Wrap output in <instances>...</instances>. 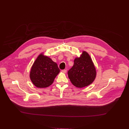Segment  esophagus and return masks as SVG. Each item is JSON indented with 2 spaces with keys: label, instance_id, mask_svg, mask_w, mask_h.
I'll list each match as a JSON object with an SVG mask.
<instances>
[{
  "label": "esophagus",
  "instance_id": "obj_1",
  "mask_svg": "<svg viewBox=\"0 0 129 129\" xmlns=\"http://www.w3.org/2000/svg\"><path fill=\"white\" fill-rule=\"evenodd\" d=\"M61 72H62V73H66V72H67V70H62L61 71Z\"/></svg>",
  "mask_w": 129,
  "mask_h": 129
}]
</instances>
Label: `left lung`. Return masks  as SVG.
I'll return each instance as SVG.
<instances>
[{
	"label": "left lung",
	"instance_id": "1",
	"mask_svg": "<svg viewBox=\"0 0 129 129\" xmlns=\"http://www.w3.org/2000/svg\"><path fill=\"white\" fill-rule=\"evenodd\" d=\"M68 77L75 86L83 88L93 82L96 77V70L90 56L83 51L79 57L74 60V64L68 72Z\"/></svg>",
	"mask_w": 129,
	"mask_h": 129
}]
</instances>
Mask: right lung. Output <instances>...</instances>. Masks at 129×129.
Segmentation results:
<instances>
[{
  "label": "right lung",
  "mask_w": 129,
  "mask_h": 129,
  "mask_svg": "<svg viewBox=\"0 0 129 129\" xmlns=\"http://www.w3.org/2000/svg\"><path fill=\"white\" fill-rule=\"evenodd\" d=\"M59 72L57 64L50 58L41 53L31 67L30 77L35 86L43 88L52 85Z\"/></svg>",
  "instance_id": "right-lung-1"
}]
</instances>
